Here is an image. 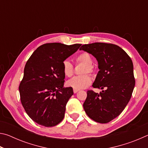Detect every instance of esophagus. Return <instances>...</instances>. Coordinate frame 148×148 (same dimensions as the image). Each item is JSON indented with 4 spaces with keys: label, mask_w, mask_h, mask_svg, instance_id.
<instances>
[{
    "label": "esophagus",
    "mask_w": 148,
    "mask_h": 148,
    "mask_svg": "<svg viewBox=\"0 0 148 148\" xmlns=\"http://www.w3.org/2000/svg\"><path fill=\"white\" fill-rule=\"evenodd\" d=\"M78 91H79L78 89H73V91H74V93H76L77 92H78Z\"/></svg>",
    "instance_id": "1"
}]
</instances>
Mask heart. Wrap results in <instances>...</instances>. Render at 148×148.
I'll use <instances>...</instances> for the list:
<instances>
[{"mask_svg": "<svg viewBox=\"0 0 148 148\" xmlns=\"http://www.w3.org/2000/svg\"><path fill=\"white\" fill-rule=\"evenodd\" d=\"M76 62L77 63H82L85 65L82 71V73L84 74L73 77L67 81L66 85L67 86L75 89L86 88L92 82L91 76L87 73L92 74L95 71V68L92 64V57L87 52H82L76 57ZM62 71L66 76H72L74 73L73 64L69 60H64L62 62Z\"/></svg>", "mask_w": 148, "mask_h": 148, "instance_id": "b5f03b06", "label": "heart"}]
</instances>
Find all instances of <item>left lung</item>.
I'll use <instances>...</instances> for the list:
<instances>
[{
	"label": "left lung",
	"mask_w": 148,
	"mask_h": 148,
	"mask_svg": "<svg viewBox=\"0 0 148 148\" xmlns=\"http://www.w3.org/2000/svg\"><path fill=\"white\" fill-rule=\"evenodd\" d=\"M97 59L100 71L92 87L100 93L87 92L84 108L90 118L107 123L123 111L131 98L135 86L133 64L128 54L113 44L95 42L79 48Z\"/></svg>",
	"instance_id": "left-lung-1"
}]
</instances>
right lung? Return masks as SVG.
<instances>
[{
	"mask_svg": "<svg viewBox=\"0 0 148 148\" xmlns=\"http://www.w3.org/2000/svg\"><path fill=\"white\" fill-rule=\"evenodd\" d=\"M81 45L44 44L26 62L19 87L20 99L26 113L36 123L53 127L63 119L66 103L74 92L72 87H63L62 62Z\"/></svg>",
	"mask_w": 148,
	"mask_h": 148,
	"instance_id": "right-lung-1",
	"label": "right lung"
}]
</instances>
